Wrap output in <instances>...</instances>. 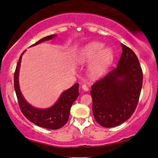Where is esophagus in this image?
Masks as SVG:
<instances>
[{
	"mask_svg": "<svg viewBox=\"0 0 158 158\" xmlns=\"http://www.w3.org/2000/svg\"><path fill=\"white\" fill-rule=\"evenodd\" d=\"M82 89L84 90V91H88V90H89V88H88L87 85H85V84L82 85Z\"/></svg>",
	"mask_w": 158,
	"mask_h": 158,
	"instance_id": "1",
	"label": "esophagus"
}]
</instances>
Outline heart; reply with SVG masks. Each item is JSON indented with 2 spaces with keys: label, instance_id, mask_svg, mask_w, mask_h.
Masks as SVG:
<instances>
[{
  "label": "heart",
  "instance_id": "heart-1",
  "mask_svg": "<svg viewBox=\"0 0 158 158\" xmlns=\"http://www.w3.org/2000/svg\"><path fill=\"white\" fill-rule=\"evenodd\" d=\"M105 45L100 42H92L83 47L77 55L79 63H87L90 61L89 73L93 79L103 75L113 60V52L110 48H104Z\"/></svg>",
  "mask_w": 158,
  "mask_h": 158
}]
</instances>
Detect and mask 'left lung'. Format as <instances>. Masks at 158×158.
<instances>
[{
    "label": "left lung",
    "instance_id": "obj_1",
    "mask_svg": "<svg viewBox=\"0 0 158 158\" xmlns=\"http://www.w3.org/2000/svg\"><path fill=\"white\" fill-rule=\"evenodd\" d=\"M123 52L117 67L91 86L93 116L99 124L113 127L129 119L137 107L143 84L138 58L121 44Z\"/></svg>",
    "mask_w": 158,
    "mask_h": 158
}]
</instances>
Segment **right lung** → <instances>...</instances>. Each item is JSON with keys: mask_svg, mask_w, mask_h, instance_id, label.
<instances>
[{"mask_svg": "<svg viewBox=\"0 0 158 158\" xmlns=\"http://www.w3.org/2000/svg\"><path fill=\"white\" fill-rule=\"evenodd\" d=\"M56 36V35H52L45 37L37 41L36 43L31 45V47L38 44L44 41L49 40ZM24 52L20 56L14 75L15 90L21 111L28 121L35 124L37 126L49 130L59 129L64 126L68 121L72 105L79 95V84H75L70 89L65 90L61 94L55 105L51 107L44 109L33 107V106L29 105L23 98L19 89V73L21 65V60Z\"/></svg>", "mask_w": 158, "mask_h": 158, "instance_id": "1", "label": "right lung"}]
</instances>
